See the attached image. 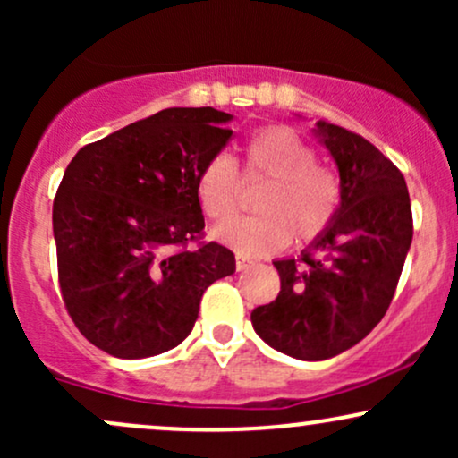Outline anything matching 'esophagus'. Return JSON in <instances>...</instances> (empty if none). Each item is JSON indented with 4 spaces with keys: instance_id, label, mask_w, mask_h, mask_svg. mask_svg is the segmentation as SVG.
Segmentation results:
<instances>
[{
    "instance_id": "34e87169",
    "label": "esophagus",
    "mask_w": 458,
    "mask_h": 458,
    "mask_svg": "<svg viewBox=\"0 0 458 458\" xmlns=\"http://www.w3.org/2000/svg\"><path fill=\"white\" fill-rule=\"evenodd\" d=\"M251 265V260L247 259V256H241V254H236V271H243V269H247V267Z\"/></svg>"
}]
</instances>
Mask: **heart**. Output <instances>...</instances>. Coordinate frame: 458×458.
<instances>
[{
	"instance_id": "heart-1",
	"label": "heart",
	"mask_w": 458,
	"mask_h": 458,
	"mask_svg": "<svg viewBox=\"0 0 458 458\" xmlns=\"http://www.w3.org/2000/svg\"><path fill=\"white\" fill-rule=\"evenodd\" d=\"M247 172L267 178L256 198L259 215L224 224L213 239L233 247L241 256H269L295 239L310 243L334 222L340 189L325 167L317 165V152L293 129L267 127L245 144ZM234 161L217 152L199 170L196 191L204 215L213 222H228L236 211Z\"/></svg>"
}]
</instances>
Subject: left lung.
<instances>
[{
    "label": "left lung",
    "mask_w": 458,
    "mask_h": 458,
    "mask_svg": "<svg viewBox=\"0 0 458 458\" xmlns=\"http://www.w3.org/2000/svg\"><path fill=\"white\" fill-rule=\"evenodd\" d=\"M340 174L334 222L295 259L273 260L276 301L254 308L251 325L271 349L303 361L344 353L390 308L413 219L407 182L361 135L318 120L312 129Z\"/></svg>",
    "instance_id": "8db88e82"
}]
</instances>
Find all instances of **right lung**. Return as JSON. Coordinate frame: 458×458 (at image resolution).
<instances>
[{
  "label": "right lung",
  "instance_id": "obj_1",
  "mask_svg": "<svg viewBox=\"0 0 458 458\" xmlns=\"http://www.w3.org/2000/svg\"><path fill=\"white\" fill-rule=\"evenodd\" d=\"M233 115L172 107L83 146L54 199L62 299L77 329L120 360L174 349L196 325L199 299L234 273L202 233L196 182L222 152Z\"/></svg>",
  "mask_w": 458,
  "mask_h": 458
}]
</instances>
